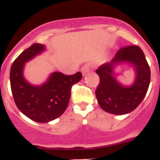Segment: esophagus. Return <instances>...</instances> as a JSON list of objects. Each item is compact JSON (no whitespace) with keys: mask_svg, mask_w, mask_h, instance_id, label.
Listing matches in <instances>:
<instances>
[{"mask_svg":"<svg viewBox=\"0 0 160 160\" xmlns=\"http://www.w3.org/2000/svg\"><path fill=\"white\" fill-rule=\"evenodd\" d=\"M90 68H91V65L89 64H87L85 65H83L81 68V71H82V73L83 75L87 74L88 72L90 71Z\"/></svg>","mask_w":160,"mask_h":160,"instance_id":"34e87169","label":"esophagus"}]
</instances>
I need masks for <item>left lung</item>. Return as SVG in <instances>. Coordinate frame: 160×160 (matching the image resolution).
Returning <instances> with one entry per match:
<instances>
[{
    "instance_id": "obj_1",
    "label": "left lung",
    "mask_w": 160,
    "mask_h": 160,
    "mask_svg": "<svg viewBox=\"0 0 160 160\" xmlns=\"http://www.w3.org/2000/svg\"><path fill=\"white\" fill-rule=\"evenodd\" d=\"M127 62L134 67L136 79L132 85L124 87L113 77L115 64ZM100 83L96 90L99 105L105 112L121 115L133 111L143 101L150 82V69L143 51L137 46L119 49L110 62L96 70Z\"/></svg>"
}]
</instances>
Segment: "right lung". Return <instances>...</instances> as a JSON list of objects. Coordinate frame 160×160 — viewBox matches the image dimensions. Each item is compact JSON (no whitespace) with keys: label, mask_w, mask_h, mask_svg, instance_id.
Masks as SVG:
<instances>
[{"label":"right lung","mask_w":160,"mask_h":160,"mask_svg":"<svg viewBox=\"0 0 160 160\" xmlns=\"http://www.w3.org/2000/svg\"><path fill=\"white\" fill-rule=\"evenodd\" d=\"M45 46L34 43L15 59L10 68V88L15 105L30 119L38 122H48L57 118L65 111L71 95V88L78 82L80 72L65 75L55 72L42 86L31 85L23 78L26 62L39 55Z\"/></svg>","instance_id":"right-lung-1"}]
</instances>
